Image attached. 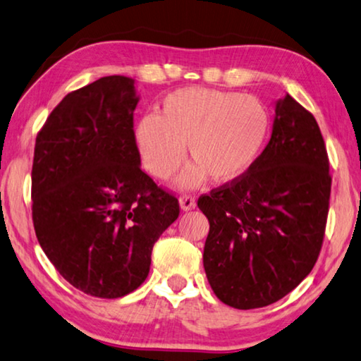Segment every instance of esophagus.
I'll use <instances>...</instances> for the list:
<instances>
[{
	"mask_svg": "<svg viewBox=\"0 0 361 361\" xmlns=\"http://www.w3.org/2000/svg\"><path fill=\"white\" fill-rule=\"evenodd\" d=\"M179 204L182 211H192L195 209V206H197V201H195V198L190 197V195H184V197L179 198Z\"/></svg>",
	"mask_w": 361,
	"mask_h": 361,
	"instance_id": "esophagus-1",
	"label": "esophagus"
}]
</instances>
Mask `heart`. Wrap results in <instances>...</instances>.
<instances>
[{
    "instance_id": "obj_1",
    "label": "heart",
    "mask_w": 361,
    "mask_h": 361,
    "mask_svg": "<svg viewBox=\"0 0 361 361\" xmlns=\"http://www.w3.org/2000/svg\"><path fill=\"white\" fill-rule=\"evenodd\" d=\"M268 131V107L252 94L185 87L163 98L158 116L139 118L135 137L145 168L158 179L179 169L187 145L195 163L179 185L193 188L209 176L217 182L243 177L262 155Z\"/></svg>"
}]
</instances>
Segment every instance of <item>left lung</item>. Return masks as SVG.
I'll return each mask as SVG.
<instances>
[{
    "label": "left lung",
    "mask_w": 361,
    "mask_h": 361,
    "mask_svg": "<svg viewBox=\"0 0 361 361\" xmlns=\"http://www.w3.org/2000/svg\"><path fill=\"white\" fill-rule=\"evenodd\" d=\"M273 133L247 173L203 195L209 220L204 271L217 298L236 309L279 301L317 262L330 204L324 137L309 111L276 101Z\"/></svg>",
    "instance_id": "1"
}]
</instances>
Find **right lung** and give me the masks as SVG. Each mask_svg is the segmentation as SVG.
<instances>
[{
    "label": "right lung",
    "instance_id": "1",
    "mask_svg": "<svg viewBox=\"0 0 361 361\" xmlns=\"http://www.w3.org/2000/svg\"><path fill=\"white\" fill-rule=\"evenodd\" d=\"M135 79L107 75L68 93L37 133L31 171L36 238L73 287L120 298L145 281L179 203L141 169Z\"/></svg>",
    "mask_w": 361,
    "mask_h": 361
}]
</instances>
